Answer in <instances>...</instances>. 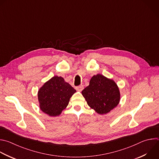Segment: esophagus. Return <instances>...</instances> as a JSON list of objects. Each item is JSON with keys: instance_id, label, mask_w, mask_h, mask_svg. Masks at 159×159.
Wrapping results in <instances>:
<instances>
[{"instance_id": "34e87169", "label": "esophagus", "mask_w": 159, "mask_h": 159, "mask_svg": "<svg viewBox=\"0 0 159 159\" xmlns=\"http://www.w3.org/2000/svg\"><path fill=\"white\" fill-rule=\"evenodd\" d=\"M83 89H84V86H83L82 85L76 87V90H78V91H79V92H81Z\"/></svg>"}]
</instances>
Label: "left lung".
Listing matches in <instances>:
<instances>
[{
	"label": "left lung",
	"mask_w": 159,
	"mask_h": 159,
	"mask_svg": "<svg viewBox=\"0 0 159 159\" xmlns=\"http://www.w3.org/2000/svg\"><path fill=\"white\" fill-rule=\"evenodd\" d=\"M82 94L89 106L98 114H106L116 107L120 94L116 83L103 75H93Z\"/></svg>",
	"instance_id": "obj_1"
}]
</instances>
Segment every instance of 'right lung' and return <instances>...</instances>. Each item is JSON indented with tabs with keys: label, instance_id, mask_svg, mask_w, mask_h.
<instances>
[{
	"label": "right lung",
	"instance_id": "1",
	"mask_svg": "<svg viewBox=\"0 0 159 159\" xmlns=\"http://www.w3.org/2000/svg\"><path fill=\"white\" fill-rule=\"evenodd\" d=\"M76 92L64 78L54 76L38 91L40 110L49 116H59L68 105L70 97Z\"/></svg>",
	"mask_w": 159,
	"mask_h": 159
}]
</instances>
